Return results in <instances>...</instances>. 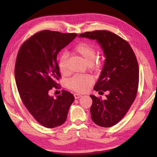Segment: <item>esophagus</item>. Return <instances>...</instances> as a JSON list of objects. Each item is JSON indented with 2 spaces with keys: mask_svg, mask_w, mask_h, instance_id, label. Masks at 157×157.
Masks as SVG:
<instances>
[{
  "mask_svg": "<svg viewBox=\"0 0 157 157\" xmlns=\"http://www.w3.org/2000/svg\"><path fill=\"white\" fill-rule=\"evenodd\" d=\"M74 96H75V99H78V98L82 97V95H80L79 94H74Z\"/></svg>",
  "mask_w": 157,
  "mask_h": 157,
  "instance_id": "esophagus-1",
  "label": "esophagus"
}]
</instances>
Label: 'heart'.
I'll use <instances>...</instances> for the list:
<instances>
[{"instance_id":"1","label":"heart","mask_w":157,"mask_h":157,"mask_svg":"<svg viewBox=\"0 0 157 157\" xmlns=\"http://www.w3.org/2000/svg\"><path fill=\"white\" fill-rule=\"evenodd\" d=\"M74 50L82 57L88 65H92L96 59V49L94 46L86 42H80L76 44ZM58 65L60 72L66 75L68 72L67 56L66 54H61L58 60ZM94 82V79L89 75H77L69 78L66 84L68 88L78 92H86Z\"/></svg>"}]
</instances>
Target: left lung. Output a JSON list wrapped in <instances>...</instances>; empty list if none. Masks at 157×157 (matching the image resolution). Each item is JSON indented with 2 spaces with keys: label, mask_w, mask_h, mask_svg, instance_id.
Instances as JSON below:
<instances>
[{
  "label": "left lung",
  "mask_w": 157,
  "mask_h": 157,
  "mask_svg": "<svg viewBox=\"0 0 157 157\" xmlns=\"http://www.w3.org/2000/svg\"><path fill=\"white\" fill-rule=\"evenodd\" d=\"M78 36L96 40L103 51L105 61L94 90L109 94L104 100L90 95V113L95 124L113 126L125 116L136 97L139 83L136 57L128 42L110 31L86 32Z\"/></svg>",
  "instance_id": "8db88e82"
}]
</instances>
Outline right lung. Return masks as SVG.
I'll return each mask as SVG.
<instances>
[{"label":"right lung","mask_w":157,"mask_h":157,"mask_svg":"<svg viewBox=\"0 0 157 157\" xmlns=\"http://www.w3.org/2000/svg\"><path fill=\"white\" fill-rule=\"evenodd\" d=\"M76 33L44 30L36 33L19 50L15 80L21 101L35 119L46 128L63 124L74 96L63 90L56 98L48 92L58 88L61 77L58 54L76 38Z\"/></svg>","instance_id":"obj_1"}]
</instances>
